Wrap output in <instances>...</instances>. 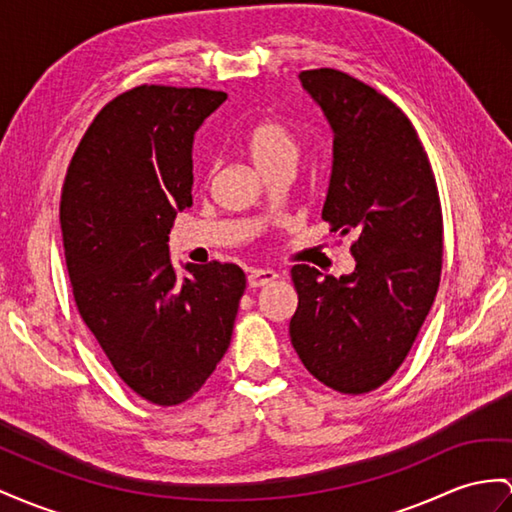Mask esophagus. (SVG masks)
Segmentation results:
<instances>
[{"instance_id": "34e87169", "label": "esophagus", "mask_w": 512, "mask_h": 512, "mask_svg": "<svg viewBox=\"0 0 512 512\" xmlns=\"http://www.w3.org/2000/svg\"><path fill=\"white\" fill-rule=\"evenodd\" d=\"M277 277H279V274L274 270L255 268V270L248 272V287H253V290H255V287H264V285L272 283Z\"/></svg>"}]
</instances>
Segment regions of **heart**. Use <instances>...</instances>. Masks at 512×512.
<instances>
[{
	"label": "heart",
	"mask_w": 512,
	"mask_h": 512,
	"mask_svg": "<svg viewBox=\"0 0 512 512\" xmlns=\"http://www.w3.org/2000/svg\"><path fill=\"white\" fill-rule=\"evenodd\" d=\"M240 147L259 173L266 177L285 175L298 157V138L294 129L279 116H261L248 125Z\"/></svg>",
	"instance_id": "obj_1"
}]
</instances>
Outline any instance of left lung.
I'll list each match as a JSON object with an SVG mask.
<instances>
[{"label":"left lung","instance_id":"1","mask_svg":"<svg viewBox=\"0 0 512 512\" xmlns=\"http://www.w3.org/2000/svg\"><path fill=\"white\" fill-rule=\"evenodd\" d=\"M298 77L333 129L322 220L355 235L357 266L339 279L307 264L292 268L298 307L290 339L311 376L359 396L396 374L437 296L439 190L422 140L396 103L335 69Z\"/></svg>","mask_w":512,"mask_h":512}]
</instances>
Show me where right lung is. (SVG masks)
I'll return each mask as SVG.
<instances>
[{
    "label": "right lung",
    "instance_id": "1",
    "mask_svg": "<svg viewBox=\"0 0 512 512\" xmlns=\"http://www.w3.org/2000/svg\"><path fill=\"white\" fill-rule=\"evenodd\" d=\"M227 93L142 84L114 97L75 149L60 199L73 298L114 372L142 400L175 406L199 391L231 342L240 266L186 264L168 233L192 205L196 129Z\"/></svg>",
    "mask_w": 512,
    "mask_h": 512
}]
</instances>
